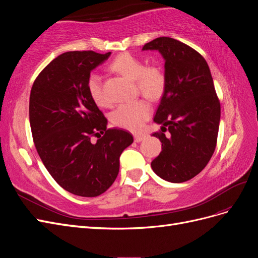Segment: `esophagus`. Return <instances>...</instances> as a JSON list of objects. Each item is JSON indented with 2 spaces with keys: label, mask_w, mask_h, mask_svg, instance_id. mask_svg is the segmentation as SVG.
Instances as JSON below:
<instances>
[{
  "label": "esophagus",
  "mask_w": 258,
  "mask_h": 258,
  "mask_svg": "<svg viewBox=\"0 0 258 258\" xmlns=\"http://www.w3.org/2000/svg\"><path fill=\"white\" fill-rule=\"evenodd\" d=\"M144 139H145V137H144V136H139V135H138V136H135V141H136V142H138V143H139V142H141V141H143Z\"/></svg>",
  "instance_id": "1"
}]
</instances>
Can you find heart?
I'll return each mask as SVG.
<instances>
[{
  "mask_svg": "<svg viewBox=\"0 0 258 258\" xmlns=\"http://www.w3.org/2000/svg\"><path fill=\"white\" fill-rule=\"evenodd\" d=\"M110 67L114 72L135 82L138 90L148 99L158 98L165 89L166 79L161 70L155 66L146 67L143 60L134 54L128 52L119 54L113 60ZM87 90L97 105H107L102 82L98 74L91 73L88 76ZM151 111V105L146 101L138 100L132 103L120 104L112 113L111 119L115 126L137 131L142 128L144 121L150 117Z\"/></svg>",
  "mask_w": 258,
  "mask_h": 258,
  "instance_id": "1",
  "label": "heart"
}]
</instances>
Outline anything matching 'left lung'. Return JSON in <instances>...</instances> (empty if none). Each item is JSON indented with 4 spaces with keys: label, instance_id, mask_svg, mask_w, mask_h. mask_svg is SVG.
I'll list each match as a JSON object with an SVG mask.
<instances>
[{
    "label": "left lung",
    "instance_id": "left-lung-1",
    "mask_svg": "<svg viewBox=\"0 0 258 258\" xmlns=\"http://www.w3.org/2000/svg\"><path fill=\"white\" fill-rule=\"evenodd\" d=\"M142 50H158L165 59V90L154 117L161 132L153 135L162 151L151 166L166 181L183 183L199 174L215 151L221 104L212 75L198 51L172 37L155 38Z\"/></svg>",
    "mask_w": 258,
    "mask_h": 258
}]
</instances>
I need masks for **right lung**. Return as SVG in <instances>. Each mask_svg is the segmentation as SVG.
<instances>
[{
  "instance_id": "add662e5",
  "label": "right lung",
  "mask_w": 258,
  "mask_h": 258,
  "mask_svg": "<svg viewBox=\"0 0 258 258\" xmlns=\"http://www.w3.org/2000/svg\"><path fill=\"white\" fill-rule=\"evenodd\" d=\"M111 56L68 51L38 74L30 93L31 131L45 168L62 188L97 197L118 175L119 157L134 137L107 129V119L87 90L90 72ZM104 136L92 143L91 136Z\"/></svg>"
}]
</instances>
